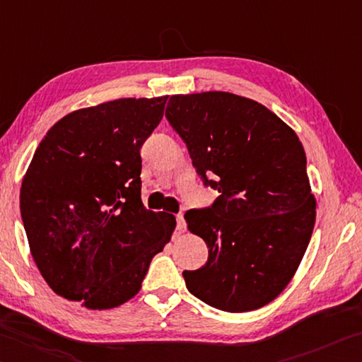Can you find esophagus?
I'll list each match as a JSON object with an SVG mask.
<instances>
[{
    "instance_id": "obj_1",
    "label": "esophagus",
    "mask_w": 362,
    "mask_h": 362,
    "mask_svg": "<svg viewBox=\"0 0 362 362\" xmlns=\"http://www.w3.org/2000/svg\"><path fill=\"white\" fill-rule=\"evenodd\" d=\"M176 229L177 230H186V221H185V214L180 213L176 214Z\"/></svg>"
}]
</instances>
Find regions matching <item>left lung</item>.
<instances>
[{
	"mask_svg": "<svg viewBox=\"0 0 362 362\" xmlns=\"http://www.w3.org/2000/svg\"><path fill=\"white\" fill-rule=\"evenodd\" d=\"M165 117L221 194L185 214L208 246L204 267L182 272L187 289L230 313L267 305L294 276L315 226L302 143L264 105L229 92L173 95Z\"/></svg>",
	"mask_w": 362,
	"mask_h": 362,
	"instance_id": "8db88e82",
	"label": "left lung"
}]
</instances>
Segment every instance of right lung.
I'll list each match as a JSON object with an SVG mask.
<instances>
[{
  "mask_svg": "<svg viewBox=\"0 0 362 362\" xmlns=\"http://www.w3.org/2000/svg\"><path fill=\"white\" fill-rule=\"evenodd\" d=\"M167 97L119 98L54 124L21 187L36 267L55 294L90 310L122 305L141 289L176 219L141 202V149Z\"/></svg>",
  "mask_w": 362,
  "mask_h": 362,
  "instance_id": "right-lung-1",
  "label": "right lung"
}]
</instances>
